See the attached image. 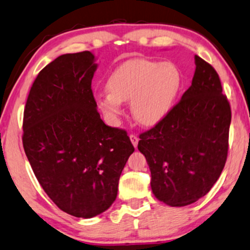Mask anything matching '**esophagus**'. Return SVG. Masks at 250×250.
I'll list each match as a JSON object with an SVG mask.
<instances>
[{
	"label": "esophagus",
	"instance_id": "1",
	"mask_svg": "<svg viewBox=\"0 0 250 250\" xmlns=\"http://www.w3.org/2000/svg\"><path fill=\"white\" fill-rule=\"evenodd\" d=\"M129 138H130L132 145H134L135 147H137V144H138V141H139V138L137 137V136H136V135H130V136H129Z\"/></svg>",
	"mask_w": 250,
	"mask_h": 250
}]
</instances>
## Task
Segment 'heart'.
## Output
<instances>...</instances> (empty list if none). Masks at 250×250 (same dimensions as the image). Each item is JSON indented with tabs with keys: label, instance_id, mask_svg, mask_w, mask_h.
<instances>
[{
	"label": "heart",
	"instance_id": "heart-1",
	"mask_svg": "<svg viewBox=\"0 0 250 250\" xmlns=\"http://www.w3.org/2000/svg\"><path fill=\"white\" fill-rule=\"evenodd\" d=\"M182 84L179 69L171 62L135 59L109 75L108 92L97 96V106L112 123L122 115V103L131 102L136 121L146 127L158 125L175 104Z\"/></svg>",
	"mask_w": 250,
	"mask_h": 250
}]
</instances>
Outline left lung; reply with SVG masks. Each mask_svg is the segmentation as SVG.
I'll list each match as a JSON object with an SVG mask.
<instances>
[{
	"mask_svg": "<svg viewBox=\"0 0 250 250\" xmlns=\"http://www.w3.org/2000/svg\"><path fill=\"white\" fill-rule=\"evenodd\" d=\"M192 84L166 118L139 136L158 200L184 207L210 191L229 151L231 107L217 72L195 56Z\"/></svg>",
	"mask_w": 250,
	"mask_h": 250,
	"instance_id": "1",
	"label": "left lung"
}]
</instances>
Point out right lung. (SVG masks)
Here are the masks:
<instances>
[{
    "mask_svg": "<svg viewBox=\"0 0 250 250\" xmlns=\"http://www.w3.org/2000/svg\"><path fill=\"white\" fill-rule=\"evenodd\" d=\"M95 61L83 51L46 65L33 83L22 122V145L40 185L59 209L82 218L111 207L135 151L125 130L101 119L91 90Z\"/></svg>",
    "mask_w": 250,
    "mask_h": 250,
    "instance_id": "1",
    "label": "right lung"
}]
</instances>
